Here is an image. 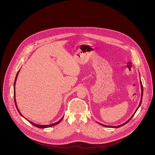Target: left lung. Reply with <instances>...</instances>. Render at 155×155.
I'll return each mask as SVG.
<instances>
[{"label":"left lung","instance_id":"left-lung-1","mask_svg":"<svg viewBox=\"0 0 155 155\" xmlns=\"http://www.w3.org/2000/svg\"><path fill=\"white\" fill-rule=\"evenodd\" d=\"M140 84H141V101H140V104H139V105H138V107H137V108L136 109V110H135V113L133 114V115L131 116V117L127 120V121H126V122H124V124H121V125H119V126H108V125H105V124H99V123H98V124H101V126H105V127H121V126H124V125L125 124H127V122H129V120L134 117V114H135V113L137 112V111L138 110V108L140 107V105H141V102H142V99H143V84H142V83H141V80H140Z\"/></svg>","mask_w":155,"mask_h":155}]
</instances>
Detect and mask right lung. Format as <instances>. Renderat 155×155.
I'll return each mask as SVG.
<instances>
[{"mask_svg": "<svg viewBox=\"0 0 155 155\" xmlns=\"http://www.w3.org/2000/svg\"><path fill=\"white\" fill-rule=\"evenodd\" d=\"M19 71H20V69H19V71H18V72H17V75H16L15 78V81H14V102H15V107H16V108H17V109L18 112L19 113V114H20L22 117H24V116H23L20 113V111H19V110H18V107H17V105L16 101H15V82H16V80H17V76H18V74ZM63 117H64V116H63ZM63 117H62V119H61L60 120H59L58 122H56V123H54V124H49V125H40V124H34V123L31 122V121H30V120H27L26 119V120H27L29 123H31V124H32L33 126H36V127H38V128H46V127H51V126H55V125H56L57 124H59V123L61 122V120H62V119H63ZM24 118H25V117H24Z\"/></svg>", "mask_w": 155, "mask_h": 155, "instance_id": "right-lung-1", "label": "right lung"}]
</instances>
